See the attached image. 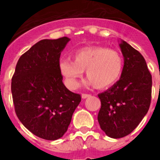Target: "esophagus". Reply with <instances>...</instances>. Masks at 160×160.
<instances>
[{
    "label": "esophagus",
    "instance_id": "1",
    "mask_svg": "<svg viewBox=\"0 0 160 160\" xmlns=\"http://www.w3.org/2000/svg\"><path fill=\"white\" fill-rule=\"evenodd\" d=\"M90 95H89V94H82L81 95V97H82V99H86V98L90 97Z\"/></svg>",
    "mask_w": 160,
    "mask_h": 160
}]
</instances>
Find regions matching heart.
Here are the masks:
<instances>
[{"label":"heart","mask_w":160,"mask_h":160,"mask_svg":"<svg viewBox=\"0 0 160 160\" xmlns=\"http://www.w3.org/2000/svg\"><path fill=\"white\" fill-rule=\"evenodd\" d=\"M72 60L63 59L59 70L70 89L80 85L84 70L90 85L97 89H105L119 80L124 70V58L119 51L104 46H87L72 54Z\"/></svg>","instance_id":"heart-1"}]
</instances>
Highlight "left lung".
Returning <instances> with one entry per match:
<instances>
[{
    "mask_svg": "<svg viewBox=\"0 0 160 160\" xmlns=\"http://www.w3.org/2000/svg\"><path fill=\"white\" fill-rule=\"evenodd\" d=\"M119 47L124 60L121 77L98 95L101 102L98 121L114 139L126 136L139 125L149 110L152 93V75L143 55L124 41Z\"/></svg>",
    "mask_w": 160,
    "mask_h": 160,
    "instance_id": "8db88e82",
    "label": "left lung"
}]
</instances>
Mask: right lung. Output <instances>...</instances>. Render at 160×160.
I'll return each mask as SVG.
<instances>
[{"label":"right lung","mask_w":160,"mask_h":160,"mask_svg":"<svg viewBox=\"0 0 160 160\" xmlns=\"http://www.w3.org/2000/svg\"><path fill=\"white\" fill-rule=\"evenodd\" d=\"M68 37L41 40L24 53L11 79L16 114L26 129L41 139L55 140L67 131L81 97L63 84L59 70Z\"/></svg>","instance_id":"add662e5"}]
</instances>
